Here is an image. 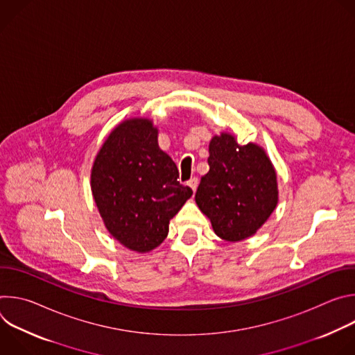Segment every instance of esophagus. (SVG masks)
Wrapping results in <instances>:
<instances>
[{
	"label": "esophagus",
	"mask_w": 355,
	"mask_h": 355,
	"mask_svg": "<svg viewBox=\"0 0 355 355\" xmlns=\"http://www.w3.org/2000/svg\"><path fill=\"white\" fill-rule=\"evenodd\" d=\"M188 187L195 192V191H196V188H198V178H196V177L191 178V180L188 181Z\"/></svg>",
	"instance_id": "esophagus-1"
}]
</instances>
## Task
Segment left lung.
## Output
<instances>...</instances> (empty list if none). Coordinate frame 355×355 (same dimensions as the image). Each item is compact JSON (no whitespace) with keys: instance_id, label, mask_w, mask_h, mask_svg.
<instances>
[{"instance_id":"left-lung-1","label":"left lung","mask_w":355,"mask_h":355,"mask_svg":"<svg viewBox=\"0 0 355 355\" xmlns=\"http://www.w3.org/2000/svg\"><path fill=\"white\" fill-rule=\"evenodd\" d=\"M208 163L195 202L215 234L232 243L256 234L278 204L277 171L266 150L222 132L209 141Z\"/></svg>"}]
</instances>
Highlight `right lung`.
<instances>
[{
  "label": "right lung",
  "instance_id": "add662e5",
  "mask_svg": "<svg viewBox=\"0 0 355 355\" xmlns=\"http://www.w3.org/2000/svg\"><path fill=\"white\" fill-rule=\"evenodd\" d=\"M150 118L119 122L98 150L91 167V191L110 234L143 254L159 247L170 220L191 198L173 159L159 146Z\"/></svg>",
  "mask_w": 355,
  "mask_h": 355
}]
</instances>
